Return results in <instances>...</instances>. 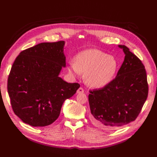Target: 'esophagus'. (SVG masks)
Instances as JSON below:
<instances>
[{"label":"esophagus","instance_id":"obj_1","mask_svg":"<svg viewBox=\"0 0 157 157\" xmlns=\"http://www.w3.org/2000/svg\"><path fill=\"white\" fill-rule=\"evenodd\" d=\"M84 91H85V90H84V89H82V87H80L79 89L77 90V93L78 94H82V93H84Z\"/></svg>","mask_w":157,"mask_h":157}]
</instances>
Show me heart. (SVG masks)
<instances>
[{"instance_id": "obj_1", "label": "heart", "mask_w": 157, "mask_h": 157, "mask_svg": "<svg viewBox=\"0 0 157 157\" xmlns=\"http://www.w3.org/2000/svg\"><path fill=\"white\" fill-rule=\"evenodd\" d=\"M118 67L116 59L97 49L80 52L73 61L68 63V72L74 77L85 73V80L90 86L102 88L113 81Z\"/></svg>"}]
</instances>
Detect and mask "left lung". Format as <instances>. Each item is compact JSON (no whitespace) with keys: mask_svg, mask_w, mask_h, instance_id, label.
I'll return each instance as SVG.
<instances>
[{"mask_svg":"<svg viewBox=\"0 0 157 157\" xmlns=\"http://www.w3.org/2000/svg\"><path fill=\"white\" fill-rule=\"evenodd\" d=\"M124 62L116 78L101 89L90 91V121L96 127L112 130L128 124L138 117L148 97L144 66L124 45Z\"/></svg>","mask_w":157,"mask_h":157,"instance_id":"8db88e82","label":"left lung"}]
</instances>
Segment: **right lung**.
Masks as SVG:
<instances>
[{"label": "right lung", "instance_id": "right-lung-1", "mask_svg": "<svg viewBox=\"0 0 157 157\" xmlns=\"http://www.w3.org/2000/svg\"><path fill=\"white\" fill-rule=\"evenodd\" d=\"M64 44V41L40 43L15 59L7 89L14 113L25 123L45 127L54 123L63 102L80 87L59 76L66 67Z\"/></svg>", "mask_w": 157, "mask_h": 157}]
</instances>
